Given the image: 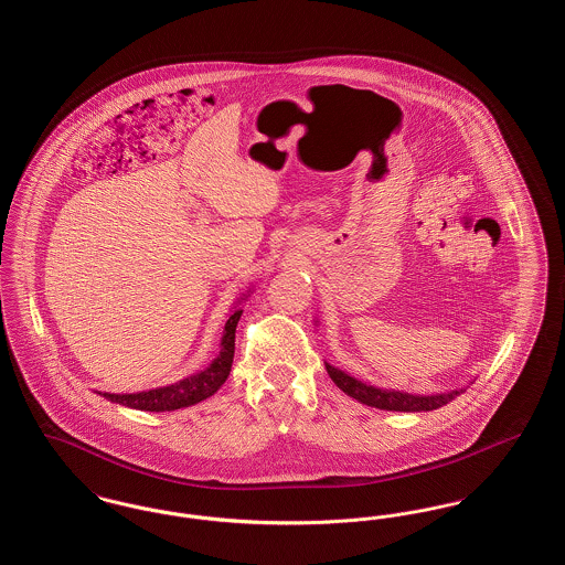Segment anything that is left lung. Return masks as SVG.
<instances>
[{
  "label": "left lung",
  "instance_id": "left-lung-1",
  "mask_svg": "<svg viewBox=\"0 0 565 565\" xmlns=\"http://www.w3.org/2000/svg\"><path fill=\"white\" fill-rule=\"evenodd\" d=\"M316 320V326H318ZM326 371L330 379L337 383L339 390H343L348 396L358 403L366 404V406H375L381 411H401V413H419V411H434L438 406H445L451 401H456L461 392H466V387L472 383H466L456 390H445V392H428V394H415V392H406V390H396V387H381L373 385L364 379L350 375L348 371H341L337 366H332L330 362H323Z\"/></svg>",
  "mask_w": 565,
  "mask_h": 565
}]
</instances>
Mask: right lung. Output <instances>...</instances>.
Wrapping results in <instances>:
<instances>
[{
  "label": "right lung",
  "mask_w": 565,
  "mask_h": 565,
  "mask_svg": "<svg viewBox=\"0 0 565 565\" xmlns=\"http://www.w3.org/2000/svg\"><path fill=\"white\" fill-rule=\"evenodd\" d=\"M252 292H254V286L235 298V302L228 311V320L222 330L220 351L215 353L214 360L203 371H196L175 383L143 390V392H134V394H109V392H97V390L95 392L109 403L122 404V406L137 408V411H152V413L178 411V408H186V406L201 403V401H207L231 375L233 355H235V330L242 320V305L247 300V296H252Z\"/></svg>",
  "instance_id": "1"
}]
</instances>
